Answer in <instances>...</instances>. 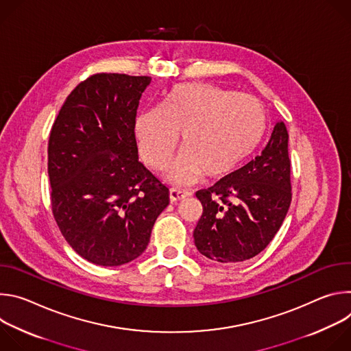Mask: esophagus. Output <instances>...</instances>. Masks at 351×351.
<instances>
[{
	"label": "esophagus",
	"mask_w": 351,
	"mask_h": 351,
	"mask_svg": "<svg viewBox=\"0 0 351 351\" xmlns=\"http://www.w3.org/2000/svg\"><path fill=\"white\" fill-rule=\"evenodd\" d=\"M187 195H191V191L189 190H182V189H176V187H172L169 190V198L171 202H179V199L187 197Z\"/></svg>",
	"instance_id": "esophagus-1"
}]
</instances>
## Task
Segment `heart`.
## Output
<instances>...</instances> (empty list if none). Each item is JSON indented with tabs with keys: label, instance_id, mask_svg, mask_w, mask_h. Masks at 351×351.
<instances>
[{
	"label": "heart",
	"instance_id": "b5f03b06",
	"mask_svg": "<svg viewBox=\"0 0 351 351\" xmlns=\"http://www.w3.org/2000/svg\"><path fill=\"white\" fill-rule=\"evenodd\" d=\"M136 137L144 161L164 169L180 133L183 154L171 168L176 182L198 175L218 179L230 173L260 144L265 111L252 95L234 94L207 83H179L162 97L160 107L138 114Z\"/></svg>",
	"mask_w": 351,
	"mask_h": 351
}]
</instances>
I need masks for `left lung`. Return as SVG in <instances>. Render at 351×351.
Here are the masks:
<instances>
[{
  "label": "left lung",
  "mask_w": 351,
  "mask_h": 351,
  "mask_svg": "<svg viewBox=\"0 0 351 351\" xmlns=\"http://www.w3.org/2000/svg\"><path fill=\"white\" fill-rule=\"evenodd\" d=\"M289 133L278 122L261 156L198 190L203 214L193 232L203 256L218 263L256 257L280 229L291 203Z\"/></svg>",
  "instance_id": "1"
}]
</instances>
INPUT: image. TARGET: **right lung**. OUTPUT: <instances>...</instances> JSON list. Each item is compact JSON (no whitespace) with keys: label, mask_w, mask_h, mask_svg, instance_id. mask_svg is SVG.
Here are the masks:
<instances>
[{"label":"right lung","mask_w":351,"mask_h":351,"mask_svg":"<svg viewBox=\"0 0 351 351\" xmlns=\"http://www.w3.org/2000/svg\"><path fill=\"white\" fill-rule=\"evenodd\" d=\"M148 76L95 73L68 95L48 140L54 219L75 252L95 265L137 258L169 189L138 161L134 123Z\"/></svg>","instance_id":"obj_1"}]
</instances>
